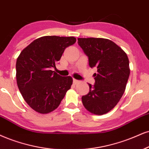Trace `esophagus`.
Listing matches in <instances>:
<instances>
[{
    "label": "esophagus",
    "mask_w": 149,
    "mask_h": 149,
    "mask_svg": "<svg viewBox=\"0 0 149 149\" xmlns=\"http://www.w3.org/2000/svg\"><path fill=\"white\" fill-rule=\"evenodd\" d=\"M79 82V80L75 79H73V84H74V85H76V84H78Z\"/></svg>",
    "instance_id": "obj_1"
}]
</instances>
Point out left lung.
<instances>
[{
	"label": "left lung",
	"mask_w": 149,
	"mask_h": 149,
	"mask_svg": "<svg viewBox=\"0 0 149 149\" xmlns=\"http://www.w3.org/2000/svg\"><path fill=\"white\" fill-rule=\"evenodd\" d=\"M78 44L88 57L91 68L96 67L94 86L82 96V103L90 113L104 115L117 105L125 91L130 74L127 54L111 40L79 38Z\"/></svg>",
	"instance_id": "obj_1"
}]
</instances>
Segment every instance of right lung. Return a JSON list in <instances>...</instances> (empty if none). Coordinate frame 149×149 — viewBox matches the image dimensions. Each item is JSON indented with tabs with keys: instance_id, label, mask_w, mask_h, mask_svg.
I'll use <instances>...</instances> for the list:
<instances>
[{
	"instance_id": "right-lung-1",
	"label": "right lung",
	"mask_w": 149,
	"mask_h": 149,
	"mask_svg": "<svg viewBox=\"0 0 149 149\" xmlns=\"http://www.w3.org/2000/svg\"><path fill=\"white\" fill-rule=\"evenodd\" d=\"M73 36H42L24 48L16 60V82L22 96L34 111L47 114L59 106L72 84L71 77L52 70Z\"/></svg>"
}]
</instances>
